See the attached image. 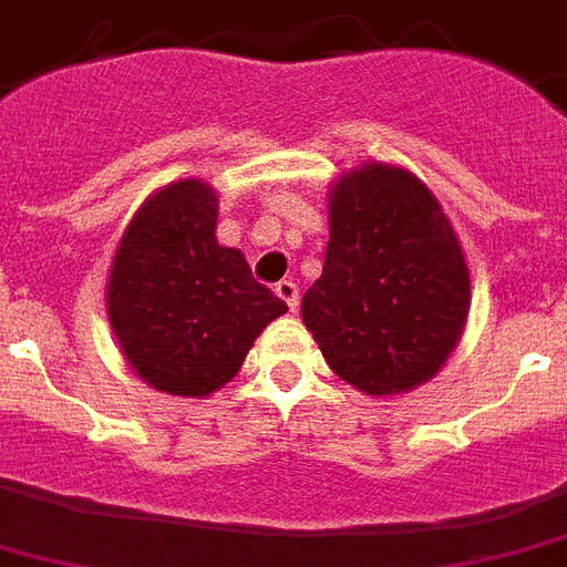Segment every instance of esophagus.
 <instances>
[{"label": "esophagus", "instance_id": "34e87169", "mask_svg": "<svg viewBox=\"0 0 567 567\" xmlns=\"http://www.w3.org/2000/svg\"><path fill=\"white\" fill-rule=\"evenodd\" d=\"M275 292H278L280 301H287L289 310H298V287H295L292 280H278V284H275Z\"/></svg>", "mask_w": 567, "mask_h": 567}]
</instances>
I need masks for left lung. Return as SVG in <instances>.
<instances>
[{"mask_svg":"<svg viewBox=\"0 0 567 567\" xmlns=\"http://www.w3.org/2000/svg\"><path fill=\"white\" fill-rule=\"evenodd\" d=\"M470 312V269L432 190L391 165H364L330 194L324 272L301 316L327 364L373 396L441 371Z\"/></svg>","mask_w":567,"mask_h":567,"instance_id":"8db88e82","label":"left lung"}]
</instances>
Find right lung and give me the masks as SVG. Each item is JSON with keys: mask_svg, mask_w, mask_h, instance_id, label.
Listing matches in <instances>:
<instances>
[{"mask_svg": "<svg viewBox=\"0 0 567 567\" xmlns=\"http://www.w3.org/2000/svg\"><path fill=\"white\" fill-rule=\"evenodd\" d=\"M214 231L217 194L173 182L138 208L112 260V330L133 371L167 394L208 396L231 382L264 327L287 312Z\"/></svg>", "mask_w": 567, "mask_h": 567, "instance_id": "1", "label": "right lung"}]
</instances>
